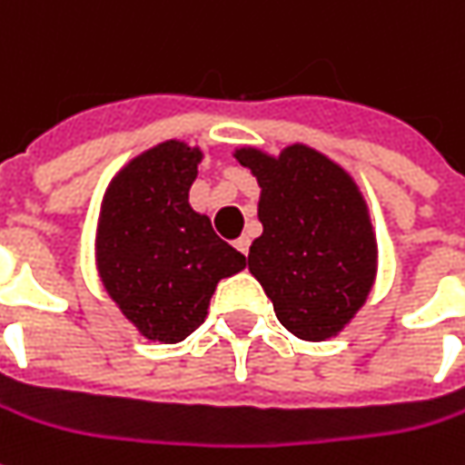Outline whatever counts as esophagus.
I'll return each instance as SVG.
<instances>
[{"mask_svg":"<svg viewBox=\"0 0 465 465\" xmlns=\"http://www.w3.org/2000/svg\"><path fill=\"white\" fill-rule=\"evenodd\" d=\"M249 244H252V242H249V236H239V239H236V242H233V246H236V249H239V252H242V254H249Z\"/></svg>","mask_w":465,"mask_h":465,"instance_id":"esophagus-1","label":"esophagus"}]
</instances>
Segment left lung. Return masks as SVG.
Returning <instances> with one entry per match:
<instances>
[{"label": "left lung", "mask_w": 465, "mask_h": 465, "mask_svg": "<svg viewBox=\"0 0 465 465\" xmlns=\"http://www.w3.org/2000/svg\"><path fill=\"white\" fill-rule=\"evenodd\" d=\"M262 185V236L249 272L272 300L280 323L305 341L336 336L364 305L377 244L361 193L336 163L305 144L280 157L239 150Z\"/></svg>", "instance_id": "8db88e82"}]
</instances>
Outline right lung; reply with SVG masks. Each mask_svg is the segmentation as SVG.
<instances>
[{"instance_id": "add662e5", "label": "right lung", "mask_w": 465, "mask_h": 465, "mask_svg": "<svg viewBox=\"0 0 465 465\" xmlns=\"http://www.w3.org/2000/svg\"><path fill=\"white\" fill-rule=\"evenodd\" d=\"M198 160L185 142H163L114 178L101 208V280L150 341L188 339L206 321L219 280L246 267L188 203Z\"/></svg>"}]
</instances>
